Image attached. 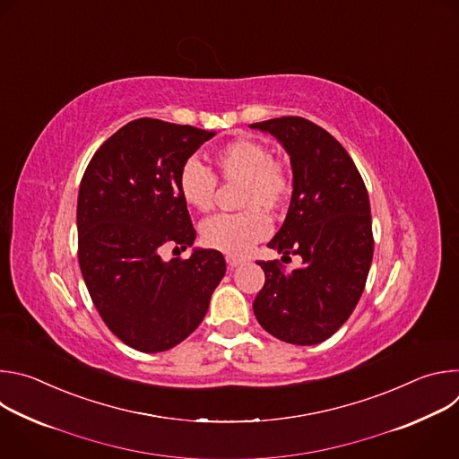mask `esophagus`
<instances>
[{"instance_id":"obj_1","label":"esophagus","mask_w":459,"mask_h":459,"mask_svg":"<svg viewBox=\"0 0 459 459\" xmlns=\"http://www.w3.org/2000/svg\"><path fill=\"white\" fill-rule=\"evenodd\" d=\"M227 265H229V269H234V267H238V265H241L243 264V257H239V255H232V254H229L227 257Z\"/></svg>"}]
</instances>
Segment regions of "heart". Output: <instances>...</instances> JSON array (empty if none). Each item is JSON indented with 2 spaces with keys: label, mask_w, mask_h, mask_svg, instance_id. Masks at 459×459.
Instances as JSON below:
<instances>
[{
  "label": "heart",
  "mask_w": 459,
  "mask_h": 459,
  "mask_svg": "<svg viewBox=\"0 0 459 459\" xmlns=\"http://www.w3.org/2000/svg\"><path fill=\"white\" fill-rule=\"evenodd\" d=\"M218 178L241 181L238 214H218L202 225L207 247L225 254H245L271 230L267 212L281 211L292 195L294 181L287 163L274 160V152L261 142L239 138L212 154ZM216 176L200 161L188 160L178 178L181 200L200 212L211 211L216 195Z\"/></svg>",
  "instance_id": "1"
}]
</instances>
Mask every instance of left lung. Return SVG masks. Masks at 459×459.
I'll use <instances>...</instances> for the list:
<instances>
[{
  "label": "left lung",
  "mask_w": 459,
  "mask_h": 459,
  "mask_svg": "<svg viewBox=\"0 0 459 459\" xmlns=\"http://www.w3.org/2000/svg\"><path fill=\"white\" fill-rule=\"evenodd\" d=\"M290 156L294 190L289 214L267 245L301 265L257 261L265 285L254 299L255 319L274 338L316 345L331 338L358 305L372 264L368 194L343 145L319 125L283 116L252 123Z\"/></svg>",
  "instance_id": "8db88e82"
}]
</instances>
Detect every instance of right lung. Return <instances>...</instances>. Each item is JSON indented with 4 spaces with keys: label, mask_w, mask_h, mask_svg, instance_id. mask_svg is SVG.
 <instances>
[{
    "label": "right lung",
    "mask_w": 459,
    "mask_h": 459,
    "mask_svg": "<svg viewBox=\"0 0 459 459\" xmlns=\"http://www.w3.org/2000/svg\"><path fill=\"white\" fill-rule=\"evenodd\" d=\"M216 133L154 117L121 126L92 156L78 194V259L96 310L125 345L163 352L205 317L225 276V257L195 248L188 259L160 255L195 239L178 178Z\"/></svg>",
    "instance_id": "right-lung-1"
}]
</instances>
